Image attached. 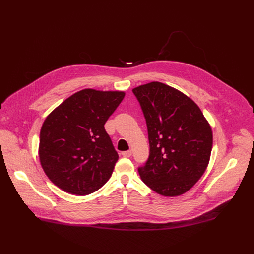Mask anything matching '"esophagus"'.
Here are the masks:
<instances>
[{
	"mask_svg": "<svg viewBox=\"0 0 254 254\" xmlns=\"http://www.w3.org/2000/svg\"><path fill=\"white\" fill-rule=\"evenodd\" d=\"M122 155L124 157H129L131 155V150H127V151H124L122 152Z\"/></svg>",
	"mask_w": 254,
	"mask_h": 254,
	"instance_id": "obj_1",
	"label": "esophagus"
}]
</instances>
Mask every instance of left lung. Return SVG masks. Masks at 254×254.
Wrapping results in <instances>:
<instances>
[{
    "label": "left lung",
    "mask_w": 254,
    "mask_h": 254,
    "mask_svg": "<svg viewBox=\"0 0 254 254\" xmlns=\"http://www.w3.org/2000/svg\"><path fill=\"white\" fill-rule=\"evenodd\" d=\"M147 126L149 156L138 168L155 192L180 195L202 177L212 150V130L201 109L179 90L161 82L132 89Z\"/></svg>",
    "instance_id": "1"
}]
</instances>
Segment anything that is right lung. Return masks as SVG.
I'll list each match as a JSON object with an SVG mask.
<instances>
[{"instance_id": "add662e5", "label": "right lung", "mask_w": 254, "mask_h": 254, "mask_svg": "<svg viewBox=\"0 0 254 254\" xmlns=\"http://www.w3.org/2000/svg\"><path fill=\"white\" fill-rule=\"evenodd\" d=\"M124 98L123 91L87 88L46 117L40 131V163L61 190L85 195L111 177L118 153L104 125Z\"/></svg>"}]
</instances>
